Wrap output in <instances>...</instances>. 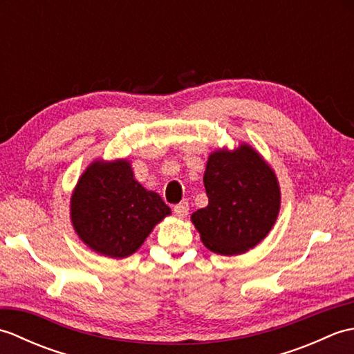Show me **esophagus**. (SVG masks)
<instances>
[{"label": "esophagus", "instance_id": "esophagus-1", "mask_svg": "<svg viewBox=\"0 0 354 354\" xmlns=\"http://www.w3.org/2000/svg\"><path fill=\"white\" fill-rule=\"evenodd\" d=\"M189 209H190L189 202H181V204L173 207V212H175V214L179 217H185L187 214H189Z\"/></svg>", "mask_w": 354, "mask_h": 354}]
</instances>
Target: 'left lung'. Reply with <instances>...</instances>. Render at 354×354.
<instances>
[{
  "mask_svg": "<svg viewBox=\"0 0 354 354\" xmlns=\"http://www.w3.org/2000/svg\"><path fill=\"white\" fill-rule=\"evenodd\" d=\"M204 185L208 205L194 212L192 221L208 250L237 255L268 236L280 209V187L252 147L209 155Z\"/></svg>",
  "mask_w": 354,
  "mask_h": 354,
  "instance_id": "1",
  "label": "left lung"
}]
</instances>
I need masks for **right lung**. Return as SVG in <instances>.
I'll return each mask as SVG.
<instances>
[{"instance_id": "1", "label": "right lung", "mask_w": 354, "mask_h": 354, "mask_svg": "<svg viewBox=\"0 0 354 354\" xmlns=\"http://www.w3.org/2000/svg\"><path fill=\"white\" fill-rule=\"evenodd\" d=\"M167 214L170 208L160 194L135 181L126 160L93 162L71 198V221L79 237L112 259L133 254Z\"/></svg>"}]
</instances>
